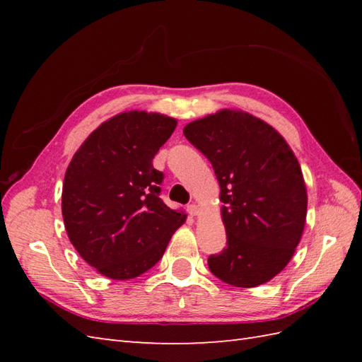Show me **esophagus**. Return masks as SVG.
Returning <instances> with one entry per match:
<instances>
[{
  "label": "esophagus",
  "instance_id": "esophagus-1",
  "mask_svg": "<svg viewBox=\"0 0 362 362\" xmlns=\"http://www.w3.org/2000/svg\"><path fill=\"white\" fill-rule=\"evenodd\" d=\"M187 211H188L189 216H197V214H199V206L196 204H189L187 206Z\"/></svg>",
  "mask_w": 362,
  "mask_h": 362
}]
</instances>
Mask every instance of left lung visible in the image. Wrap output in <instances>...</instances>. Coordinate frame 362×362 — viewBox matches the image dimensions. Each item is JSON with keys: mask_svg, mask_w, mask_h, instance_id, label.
<instances>
[{"mask_svg": "<svg viewBox=\"0 0 362 362\" xmlns=\"http://www.w3.org/2000/svg\"><path fill=\"white\" fill-rule=\"evenodd\" d=\"M183 135L209 158L224 204L227 247L209 257L210 272L236 288L274 279L294 255L308 204L288 143L264 121L236 110L189 122Z\"/></svg>", "mask_w": 362, "mask_h": 362, "instance_id": "1", "label": "left lung"}]
</instances>
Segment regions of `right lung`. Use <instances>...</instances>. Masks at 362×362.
Here are the masks:
<instances>
[{
	"mask_svg": "<svg viewBox=\"0 0 362 362\" xmlns=\"http://www.w3.org/2000/svg\"><path fill=\"white\" fill-rule=\"evenodd\" d=\"M175 124L158 113H119L83 141L66 169L62 214L68 238L109 279L130 280L149 271L185 222V214L160 199L165 174L152 166Z\"/></svg>",
	"mask_w": 362,
	"mask_h": 362,
	"instance_id": "add662e5",
	"label": "right lung"
}]
</instances>
